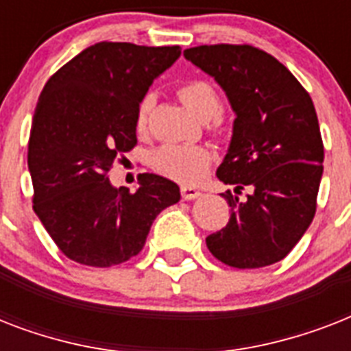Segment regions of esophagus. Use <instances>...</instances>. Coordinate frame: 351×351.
Wrapping results in <instances>:
<instances>
[{
	"label": "esophagus",
	"instance_id": "1",
	"mask_svg": "<svg viewBox=\"0 0 351 351\" xmlns=\"http://www.w3.org/2000/svg\"><path fill=\"white\" fill-rule=\"evenodd\" d=\"M182 193V198L184 200H195V198H198L202 193H200V189H197V187H191V186H184L180 189Z\"/></svg>",
	"mask_w": 351,
	"mask_h": 351
}]
</instances>
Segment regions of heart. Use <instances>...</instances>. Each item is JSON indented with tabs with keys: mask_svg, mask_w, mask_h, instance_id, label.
<instances>
[{
	"mask_svg": "<svg viewBox=\"0 0 351 351\" xmlns=\"http://www.w3.org/2000/svg\"><path fill=\"white\" fill-rule=\"evenodd\" d=\"M178 98L182 104L200 118H209L220 109V98L217 90L202 80H191L178 87ZM149 111V98L142 100L136 111L138 132L145 131ZM154 171L180 184H195L202 178L211 164V153L198 143H167L153 153L151 158Z\"/></svg>",
	"mask_w": 351,
	"mask_h": 351,
	"instance_id": "obj_1",
	"label": "heart"
}]
</instances>
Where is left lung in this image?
I'll return each mask as SVG.
<instances>
[{"mask_svg": "<svg viewBox=\"0 0 351 351\" xmlns=\"http://www.w3.org/2000/svg\"><path fill=\"white\" fill-rule=\"evenodd\" d=\"M230 100L233 134L219 180L230 222L206 239L228 266L251 269L282 261L315 217L322 178L321 129L304 87L271 54L251 45H200L184 51ZM244 186L245 201L238 198Z\"/></svg>", "mask_w": 351, "mask_h": 351, "instance_id": "obj_1", "label": "left lung"}]
</instances>
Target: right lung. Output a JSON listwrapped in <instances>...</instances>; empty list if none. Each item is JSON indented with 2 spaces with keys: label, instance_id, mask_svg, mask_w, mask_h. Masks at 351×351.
<instances>
[{
  "label": "right lung",
  "instance_id": "right-lung-1",
  "mask_svg": "<svg viewBox=\"0 0 351 351\" xmlns=\"http://www.w3.org/2000/svg\"><path fill=\"white\" fill-rule=\"evenodd\" d=\"M180 58V47L101 41L65 63L41 90L29 138L34 213L71 261L117 266L142 251L180 187L143 173L138 189L107 173L136 145V111L149 87Z\"/></svg>",
  "mask_w": 351,
  "mask_h": 351
}]
</instances>
